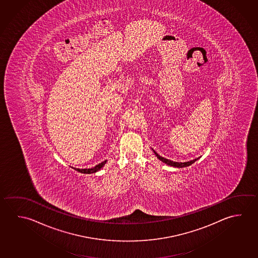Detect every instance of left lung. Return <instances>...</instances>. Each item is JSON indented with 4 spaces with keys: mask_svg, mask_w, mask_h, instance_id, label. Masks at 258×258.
<instances>
[{
    "mask_svg": "<svg viewBox=\"0 0 258 258\" xmlns=\"http://www.w3.org/2000/svg\"><path fill=\"white\" fill-rule=\"evenodd\" d=\"M154 153L156 154V156L158 157V159L159 160H161L164 163H166L167 165H169V166H172V167H187V166H190L191 164H193V163L197 160V159H199V158H195L193 160H190V161H187V162H174V161H171V160H169V159H167V158H162V157H160L159 155H158L156 151H154Z\"/></svg>",
    "mask_w": 258,
    "mask_h": 258,
    "instance_id": "left-lung-1",
    "label": "left lung"
}]
</instances>
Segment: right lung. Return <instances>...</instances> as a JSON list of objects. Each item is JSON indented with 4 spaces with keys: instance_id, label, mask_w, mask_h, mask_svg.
<instances>
[{
    "instance_id": "obj_1",
    "label": "right lung",
    "mask_w": 258,
    "mask_h": 258,
    "mask_svg": "<svg viewBox=\"0 0 258 258\" xmlns=\"http://www.w3.org/2000/svg\"><path fill=\"white\" fill-rule=\"evenodd\" d=\"M105 163H106V161L100 163L99 165H97V166L93 167V168H89V169H80V168H75V170L81 172V173H84V174H85V173H86V174H91V173H94V172L100 170V168L104 166Z\"/></svg>"
}]
</instances>
